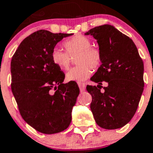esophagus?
Masks as SVG:
<instances>
[{
  "label": "esophagus",
  "instance_id": "34e87169",
  "mask_svg": "<svg viewBox=\"0 0 153 153\" xmlns=\"http://www.w3.org/2000/svg\"><path fill=\"white\" fill-rule=\"evenodd\" d=\"M78 85L79 88H80L81 91H84L85 90V85L84 83H81V82H79V83H78Z\"/></svg>",
  "mask_w": 153,
  "mask_h": 153
}]
</instances>
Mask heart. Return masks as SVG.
Masks as SVG:
<instances>
[{"label": "heart", "mask_w": 153, "mask_h": 153, "mask_svg": "<svg viewBox=\"0 0 153 153\" xmlns=\"http://www.w3.org/2000/svg\"><path fill=\"white\" fill-rule=\"evenodd\" d=\"M64 46L67 52L55 48L51 52L53 63L62 70L68 69L71 57L76 56L75 62L78 65L66 74L68 82H83L89 78L92 68H96L102 62V54L96 48L91 47V40L82 34H76L66 40Z\"/></svg>", "instance_id": "heart-1"}]
</instances>
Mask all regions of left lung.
Returning a JSON list of instances; mask_svg holds the SVG:
<instances>
[{"instance_id":"left-lung-1","label":"left lung","mask_w":153,"mask_h":153,"mask_svg":"<svg viewBox=\"0 0 153 153\" xmlns=\"http://www.w3.org/2000/svg\"><path fill=\"white\" fill-rule=\"evenodd\" d=\"M97 40L102 65L91 78L97 86L87 85L90 105L97 125L105 129L126 126L135 115L144 88V65L131 38L109 25L86 32ZM102 81L108 85L100 91Z\"/></svg>"}]
</instances>
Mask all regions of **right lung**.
<instances>
[{"mask_svg":"<svg viewBox=\"0 0 153 153\" xmlns=\"http://www.w3.org/2000/svg\"><path fill=\"white\" fill-rule=\"evenodd\" d=\"M72 34L35 31L22 41L11 59V90L20 114L42 133L61 132L71 123L79 88L75 82L64 84L65 75L53 63L51 52Z\"/></svg>","mask_w":153,"mask_h":153,"instance_id":"obj_1","label":"right lung"}]
</instances>
